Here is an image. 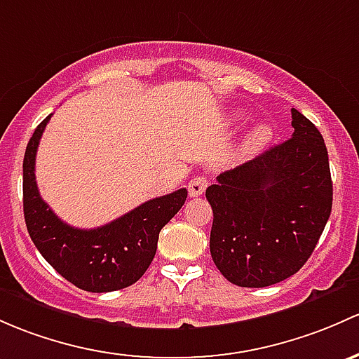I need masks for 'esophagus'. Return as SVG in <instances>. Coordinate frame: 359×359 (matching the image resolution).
I'll return each mask as SVG.
<instances>
[{"instance_id":"1","label":"esophagus","mask_w":359,"mask_h":359,"mask_svg":"<svg viewBox=\"0 0 359 359\" xmlns=\"http://www.w3.org/2000/svg\"><path fill=\"white\" fill-rule=\"evenodd\" d=\"M206 187H208V180H206V177L198 175V177H194V179H191L187 189H189L191 198H198V196H201L203 192L206 191Z\"/></svg>"}]
</instances>
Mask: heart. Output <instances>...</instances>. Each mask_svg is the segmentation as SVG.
Instances as JSON below:
<instances>
[{
  "label": "heart",
  "mask_w": 359,
  "mask_h": 359,
  "mask_svg": "<svg viewBox=\"0 0 359 359\" xmlns=\"http://www.w3.org/2000/svg\"><path fill=\"white\" fill-rule=\"evenodd\" d=\"M271 129L269 126H258L255 130L251 132L248 139V148L249 149H259L266 144L271 139Z\"/></svg>",
  "instance_id": "heart-1"
}]
</instances>
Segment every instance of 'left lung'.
<instances>
[{"label": "left lung", "instance_id": "8db88e82", "mask_svg": "<svg viewBox=\"0 0 359 359\" xmlns=\"http://www.w3.org/2000/svg\"><path fill=\"white\" fill-rule=\"evenodd\" d=\"M290 113L292 137L220 173L206 189L211 258L239 287H266L299 271L330 217L327 146L303 113Z\"/></svg>", "mask_w": 359, "mask_h": 359}]
</instances>
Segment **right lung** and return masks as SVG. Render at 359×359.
Returning <instances> with one entry per match:
<instances>
[{"label": "right lung", "mask_w": 359, "mask_h": 359, "mask_svg": "<svg viewBox=\"0 0 359 359\" xmlns=\"http://www.w3.org/2000/svg\"><path fill=\"white\" fill-rule=\"evenodd\" d=\"M51 115L37 126L24 156V217L29 236L43 258L89 292H111L137 282L156 255L160 230L186 203L187 191L149 199L97 229H75L43 201L36 182V153Z\"/></svg>", "instance_id": "obj_1"}]
</instances>
